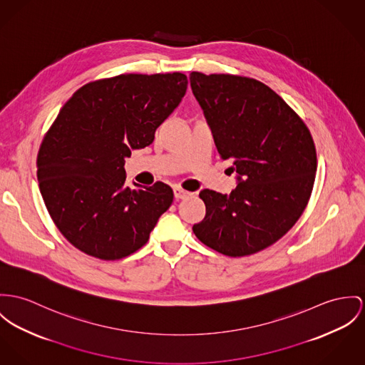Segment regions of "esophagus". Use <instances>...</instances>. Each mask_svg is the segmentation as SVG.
<instances>
[{"label": "esophagus", "mask_w": 365, "mask_h": 365, "mask_svg": "<svg viewBox=\"0 0 365 365\" xmlns=\"http://www.w3.org/2000/svg\"><path fill=\"white\" fill-rule=\"evenodd\" d=\"M173 196L179 201V200H183V198L190 196V193L183 190V189H180V187H173Z\"/></svg>", "instance_id": "34e87169"}]
</instances>
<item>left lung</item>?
I'll use <instances>...</instances> for the list:
<instances>
[{
    "instance_id": "8db88e82",
    "label": "left lung",
    "mask_w": 365,
    "mask_h": 365,
    "mask_svg": "<svg viewBox=\"0 0 365 365\" xmlns=\"http://www.w3.org/2000/svg\"><path fill=\"white\" fill-rule=\"evenodd\" d=\"M189 78L221 158L237 173L230 195L200 192L205 217L193 232L224 255L261 252L292 229L309 202L317 170L312 136L281 96L255 79L200 72Z\"/></svg>"
}]
</instances>
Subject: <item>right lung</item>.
I'll use <instances>...</instances> for the list:
<instances>
[{
  "mask_svg": "<svg viewBox=\"0 0 365 365\" xmlns=\"http://www.w3.org/2000/svg\"><path fill=\"white\" fill-rule=\"evenodd\" d=\"M183 73H128L84 84L65 103L37 155L40 193L81 252L119 259L143 247L173 201L168 185H125V158L154 140L182 101Z\"/></svg>",
  "mask_w": 365,
  "mask_h": 365,
  "instance_id": "1",
  "label": "right lung"
}]
</instances>
